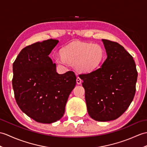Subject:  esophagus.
<instances>
[{"instance_id": "34e87169", "label": "esophagus", "mask_w": 147, "mask_h": 147, "mask_svg": "<svg viewBox=\"0 0 147 147\" xmlns=\"http://www.w3.org/2000/svg\"><path fill=\"white\" fill-rule=\"evenodd\" d=\"M76 83H77V84H81L82 80H81V78H80V77H77V78H76Z\"/></svg>"}]
</instances>
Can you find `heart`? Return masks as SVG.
Instances as JSON below:
<instances>
[{"label": "heart", "mask_w": 147, "mask_h": 147, "mask_svg": "<svg viewBox=\"0 0 147 147\" xmlns=\"http://www.w3.org/2000/svg\"><path fill=\"white\" fill-rule=\"evenodd\" d=\"M62 55H56L54 59L59 64L66 65L67 62L76 64L77 69L84 72L94 69L101 63L105 51L100 44L75 42L64 47Z\"/></svg>", "instance_id": "1"}]
</instances>
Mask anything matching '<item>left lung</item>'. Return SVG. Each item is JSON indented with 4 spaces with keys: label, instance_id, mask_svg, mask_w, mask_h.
<instances>
[{
    "label": "left lung",
    "instance_id": "obj_1",
    "mask_svg": "<svg viewBox=\"0 0 147 147\" xmlns=\"http://www.w3.org/2000/svg\"><path fill=\"white\" fill-rule=\"evenodd\" d=\"M107 58L98 69L80 74L88 114L98 121L119 118L135 94L138 73L133 57L118 42L102 39Z\"/></svg>",
    "mask_w": 147,
    "mask_h": 147
}]
</instances>
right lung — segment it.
<instances>
[{"mask_svg":"<svg viewBox=\"0 0 147 147\" xmlns=\"http://www.w3.org/2000/svg\"><path fill=\"white\" fill-rule=\"evenodd\" d=\"M59 40L50 39L22 49L13 63L12 87L16 101L37 122L52 123L63 117L76 83L73 71L60 74L49 57Z\"/></svg>","mask_w":147,"mask_h":147,"instance_id":"1","label":"right lung"}]
</instances>
